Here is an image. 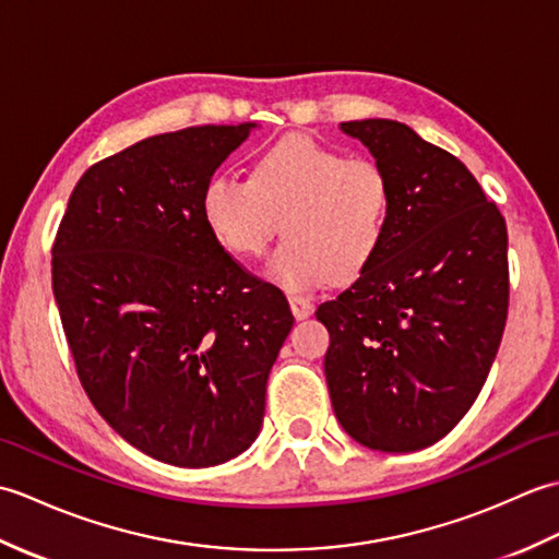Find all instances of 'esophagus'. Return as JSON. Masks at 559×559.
Returning <instances> with one entry per match:
<instances>
[{
  "mask_svg": "<svg viewBox=\"0 0 559 559\" xmlns=\"http://www.w3.org/2000/svg\"><path fill=\"white\" fill-rule=\"evenodd\" d=\"M290 310H293L295 319H307L314 312V302L310 298H305V295H293Z\"/></svg>",
  "mask_w": 559,
  "mask_h": 559,
  "instance_id": "34e87169",
  "label": "esophagus"
}]
</instances>
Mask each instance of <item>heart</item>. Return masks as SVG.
Wrapping results in <instances>:
<instances>
[{"label":"heart","instance_id":"1","mask_svg":"<svg viewBox=\"0 0 559 559\" xmlns=\"http://www.w3.org/2000/svg\"><path fill=\"white\" fill-rule=\"evenodd\" d=\"M394 185L370 158L288 134L264 148L252 177L216 173L201 192V216L218 245L257 257L286 233L266 261V276L288 293H307L334 278H353L382 249Z\"/></svg>","mask_w":559,"mask_h":559}]
</instances>
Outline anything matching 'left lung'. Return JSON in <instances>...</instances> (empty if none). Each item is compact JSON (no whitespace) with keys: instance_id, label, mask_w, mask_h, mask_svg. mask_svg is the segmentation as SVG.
I'll return each instance as SVG.
<instances>
[{"instance_id":"obj_1","label":"left lung","mask_w":559,"mask_h":559,"mask_svg":"<svg viewBox=\"0 0 559 559\" xmlns=\"http://www.w3.org/2000/svg\"><path fill=\"white\" fill-rule=\"evenodd\" d=\"M394 185L386 240L317 307L331 406L355 442L389 454L439 442L468 413L500 348L507 225L449 151L394 120L341 122Z\"/></svg>"}]
</instances>
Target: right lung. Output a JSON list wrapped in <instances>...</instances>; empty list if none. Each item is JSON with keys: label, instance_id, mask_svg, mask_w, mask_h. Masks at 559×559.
Listing matches in <instances>:
<instances>
[{"label": "right lung", "instance_id": "1", "mask_svg": "<svg viewBox=\"0 0 559 559\" xmlns=\"http://www.w3.org/2000/svg\"><path fill=\"white\" fill-rule=\"evenodd\" d=\"M257 124L148 136L83 173L52 247L81 386L112 430L180 468L254 442L293 312L225 252L201 192Z\"/></svg>", "mask_w": 559, "mask_h": 559}]
</instances>
